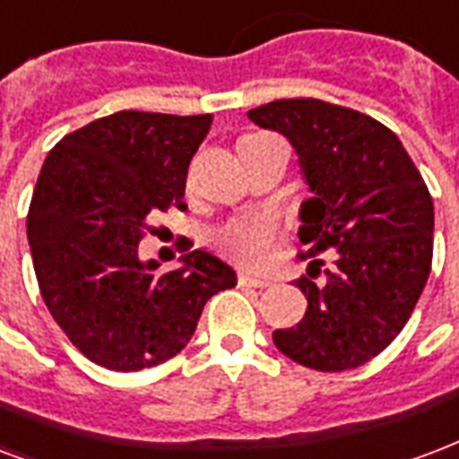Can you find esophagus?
<instances>
[{
    "instance_id": "1",
    "label": "esophagus",
    "mask_w": 459,
    "mask_h": 459,
    "mask_svg": "<svg viewBox=\"0 0 459 459\" xmlns=\"http://www.w3.org/2000/svg\"><path fill=\"white\" fill-rule=\"evenodd\" d=\"M239 285H244V288H268L271 281L268 278H256V275L249 273H239Z\"/></svg>"
}]
</instances>
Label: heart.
<instances>
[{"label": "heart", "instance_id": "heart-1", "mask_svg": "<svg viewBox=\"0 0 459 459\" xmlns=\"http://www.w3.org/2000/svg\"><path fill=\"white\" fill-rule=\"evenodd\" d=\"M278 234V220L273 215L234 217L212 232V244L242 266H256L266 258Z\"/></svg>", "mask_w": 459, "mask_h": 459}]
</instances>
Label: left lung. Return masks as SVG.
Listing matches in <instances>:
<instances>
[{
  "label": "left lung",
  "instance_id": "1",
  "mask_svg": "<svg viewBox=\"0 0 459 459\" xmlns=\"http://www.w3.org/2000/svg\"><path fill=\"white\" fill-rule=\"evenodd\" d=\"M249 118L290 140L312 198L299 242L312 258L295 281L307 312L273 332L295 363L341 373L373 360L409 322L433 261V198L399 137L360 111L319 99H278ZM333 251L326 267L318 256Z\"/></svg>",
  "mask_w": 459,
  "mask_h": 459
}]
</instances>
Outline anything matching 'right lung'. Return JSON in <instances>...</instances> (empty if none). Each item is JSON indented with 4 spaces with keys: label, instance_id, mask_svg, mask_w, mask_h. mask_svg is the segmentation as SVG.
I'll list each match as a JSON object with an SVG mask.
<instances>
[{
    "label": "right lung",
    "instance_id": "right-lung-1",
    "mask_svg": "<svg viewBox=\"0 0 459 459\" xmlns=\"http://www.w3.org/2000/svg\"><path fill=\"white\" fill-rule=\"evenodd\" d=\"M212 116L118 111L65 135L30 198V254L46 307L91 363L135 373L181 353L203 307L237 285L220 258L195 249L157 275L137 244L147 217L184 210L186 177Z\"/></svg>",
    "mask_w": 459,
    "mask_h": 459
}]
</instances>
